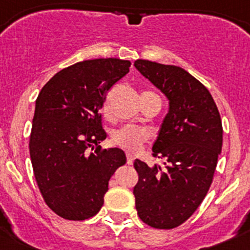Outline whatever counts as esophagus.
I'll return each instance as SVG.
<instances>
[{
	"label": "esophagus",
	"instance_id": "esophagus-1",
	"mask_svg": "<svg viewBox=\"0 0 250 250\" xmlns=\"http://www.w3.org/2000/svg\"><path fill=\"white\" fill-rule=\"evenodd\" d=\"M134 155H131V154H126V163L129 165H132V163H134Z\"/></svg>",
	"mask_w": 250,
	"mask_h": 250
}]
</instances>
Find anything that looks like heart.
I'll list each match as a JSON object with an SVG mask.
<instances>
[{
	"label": "heart",
	"mask_w": 250,
	"mask_h": 250,
	"mask_svg": "<svg viewBox=\"0 0 250 250\" xmlns=\"http://www.w3.org/2000/svg\"><path fill=\"white\" fill-rule=\"evenodd\" d=\"M147 139H149V134L146 130L131 126V125L119 127V129L114 130L111 134L112 144L124 150H127V151L140 150Z\"/></svg>",
	"instance_id": "heart-1"
}]
</instances>
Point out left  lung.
I'll use <instances>...</instances> for the list:
<instances>
[{
	"instance_id": "8db88e82",
	"label": "left lung",
	"mask_w": 250,
	"mask_h": 250,
	"mask_svg": "<svg viewBox=\"0 0 250 250\" xmlns=\"http://www.w3.org/2000/svg\"><path fill=\"white\" fill-rule=\"evenodd\" d=\"M135 67L169 100V111L152 145L165 167L134 163L138 215L156 229H173L193 215L204 200L222 151L220 114L209 90L184 68L136 60Z\"/></svg>"
}]
</instances>
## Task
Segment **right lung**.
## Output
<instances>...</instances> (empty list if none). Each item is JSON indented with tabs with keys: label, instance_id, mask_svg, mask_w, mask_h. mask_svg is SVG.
I'll use <instances>...</instances> for the list:
<instances>
[{
	"label": "right lung",
	"instance_id": "right-lung-1",
	"mask_svg": "<svg viewBox=\"0 0 250 250\" xmlns=\"http://www.w3.org/2000/svg\"><path fill=\"white\" fill-rule=\"evenodd\" d=\"M130 65L120 59L81 61L57 72L37 96L31 163L43 200L63 219L98 214L110 178L126 163L123 150L99 144L106 139L100 114L106 92Z\"/></svg>",
	"mask_w": 250,
	"mask_h": 250
}]
</instances>
